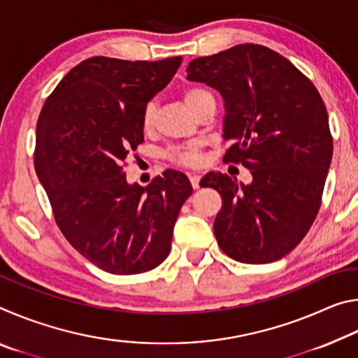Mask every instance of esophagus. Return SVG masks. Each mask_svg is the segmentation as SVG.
I'll list each match as a JSON object with an SVG mask.
<instances>
[{
  "label": "esophagus",
  "instance_id": "esophagus-1",
  "mask_svg": "<svg viewBox=\"0 0 358 358\" xmlns=\"http://www.w3.org/2000/svg\"><path fill=\"white\" fill-rule=\"evenodd\" d=\"M189 181H191V185H192L194 189H199V181H201V177H199V175L191 173L189 175Z\"/></svg>",
  "mask_w": 358,
  "mask_h": 358
}]
</instances>
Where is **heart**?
I'll return each instance as SVG.
<instances>
[{
    "instance_id": "obj_1",
    "label": "heart",
    "mask_w": 358,
    "mask_h": 358,
    "mask_svg": "<svg viewBox=\"0 0 358 358\" xmlns=\"http://www.w3.org/2000/svg\"><path fill=\"white\" fill-rule=\"evenodd\" d=\"M210 98H213L208 90H205L202 87H189L183 92V99L186 102V106L191 108L192 112H196L203 101H207ZM153 121H155V106L148 104L145 106L143 112H142V129L143 131H150L153 128ZM166 157L175 166H181V167H196L201 164L202 161V155L201 150H199L197 145L189 143V145H181V147H173L166 153Z\"/></svg>"
}]
</instances>
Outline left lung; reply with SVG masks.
<instances>
[{
  "mask_svg": "<svg viewBox=\"0 0 358 358\" xmlns=\"http://www.w3.org/2000/svg\"><path fill=\"white\" fill-rule=\"evenodd\" d=\"M186 72L221 93L230 143L222 161L252 175L250 185L220 172L203 177L222 197L217 245L238 262H275L303 240L322 202L333 155L324 101L287 58L259 44L196 58Z\"/></svg>",
  "mask_w": 358,
  "mask_h": 358,
  "instance_id": "8db88e82",
  "label": "left lung"
}]
</instances>
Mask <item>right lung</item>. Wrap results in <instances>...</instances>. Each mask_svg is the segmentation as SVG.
Here are the masks:
<instances>
[{
    "label": "right lung",
    "instance_id": "add662e5",
    "mask_svg": "<svg viewBox=\"0 0 358 358\" xmlns=\"http://www.w3.org/2000/svg\"><path fill=\"white\" fill-rule=\"evenodd\" d=\"M181 57L126 62L93 57L57 85L36 126L34 167L66 240L113 275H137L171 252L185 173L128 185L126 156L143 142L142 112L172 80Z\"/></svg>",
    "mask_w": 358,
    "mask_h": 358
}]
</instances>
